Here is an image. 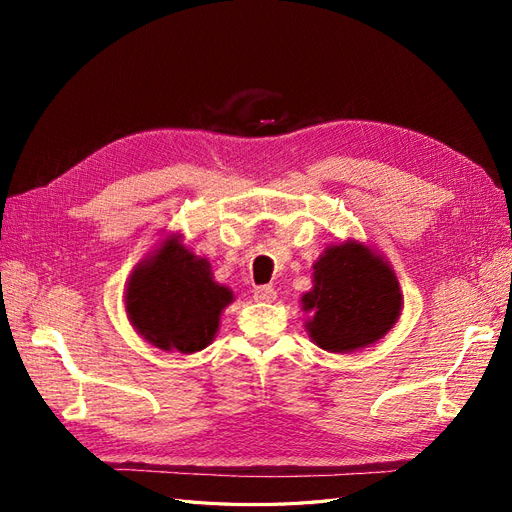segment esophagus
I'll list each match as a JSON object with an SVG mask.
<instances>
[{"label": "esophagus", "mask_w": 512, "mask_h": 512, "mask_svg": "<svg viewBox=\"0 0 512 512\" xmlns=\"http://www.w3.org/2000/svg\"><path fill=\"white\" fill-rule=\"evenodd\" d=\"M254 299L260 303H273L277 299V292L273 286H258L254 290Z\"/></svg>", "instance_id": "34e87169"}]
</instances>
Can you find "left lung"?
I'll use <instances>...</instances> for the list:
<instances>
[{"label":"left lung","mask_w":512,"mask_h":512,"mask_svg":"<svg viewBox=\"0 0 512 512\" xmlns=\"http://www.w3.org/2000/svg\"><path fill=\"white\" fill-rule=\"evenodd\" d=\"M312 314L305 329L329 352L376 344L399 320L404 294L380 254L359 241L329 245L314 265V288L301 297Z\"/></svg>","instance_id":"1"}]
</instances>
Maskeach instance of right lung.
I'll return each mask as SVG.
<instances>
[{
  "instance_id": "right-lung-1",
  "label": "right lung",
  "mask_w": 512,
  "mask_h": 512,
  "mask_svg": "<svg viewBox=\"0 0 512 512\" xmlns=\"http://www.w3.org/2000/svg\"><path fill=\"white\" fill-rule=\"evenodd\" d=\"M232 290L213 280L207 258L168 235L138 262L126 286V312L138 335L160 350L192 354L207 348L220 327Z\"/></svg>"
}]
</instances>
